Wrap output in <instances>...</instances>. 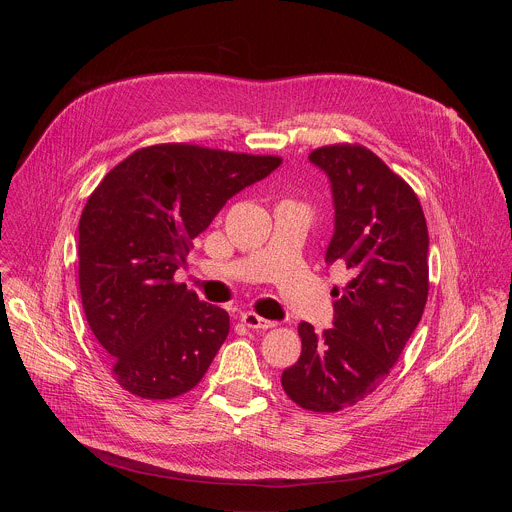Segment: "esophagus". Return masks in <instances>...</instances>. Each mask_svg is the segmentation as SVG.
Listing matches in <instances>:
<instances>
[{"label": "esophagus", "mask_w": 512, "mask_h": 512, "mask_svg": "<svg viewBox=\"0 0 512 512\" xmlns=\"http://www.w3.org/2000/svg\"><path fill=\"white\" fill-rule=\"evenodd\" d=\"M241 322H243L247 328H253V330H267V328H273V326H275V322L265 320V318L257 316L255 312H245V314L241 316Z\"/></svg>", "instance_id": "esophagus-1"}]
</instances>
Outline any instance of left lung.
<instances>
[{"instance_id": "1", "label": "left lung", "mask_w": 512, "mask_h": 512, "mask_svg": "<svg viewBox=\"0 0 512 512\" xmlns=\"http://www.w3.org/2000/svg\"><path fill=\"white\" fill-rule=\"evenodd\" d=\"M310 162L330 182L334 235L326 263L350 271L334 287V320L324 334L302 322L300 360L283 371L287 397L334 413L371 395L389 375L427 302L425 216L415 192L362 145H326Z\"/></svg>"}]
</instances>
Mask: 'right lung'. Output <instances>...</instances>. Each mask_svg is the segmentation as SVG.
<instances>
[{
	"mask_svg": "<svg viewBox=\"0 0 512 512\" xmlns=\"http://www.w3.org/2000/svg\"><path fill=\"white\" fill-rule=\"evenodd\" d=\"M279 164L162 143L125 158L89 196L79 223L83 310L123 389L172 399L200 383L229 336V314L174 273L227 200Z\"/></svg>",
	"mask_w": 512,
	"mask_h": 512,
	"instance_id": "obj_1",
	"label": "right lung"
}]
</instances>
